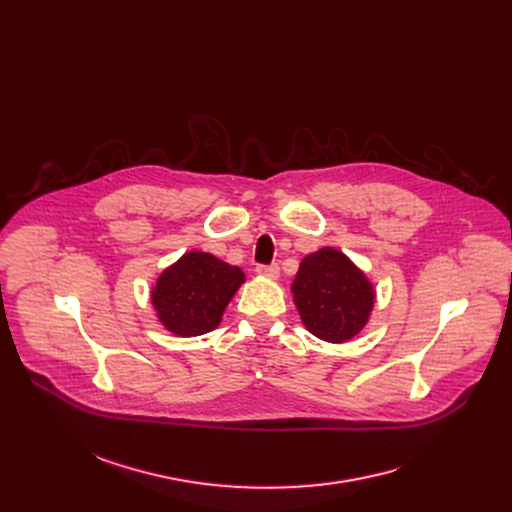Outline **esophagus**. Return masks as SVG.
Instances as JSON below:
<instances>
[{"instance_id": "1", "label": "esophagus", "mask_w": 512, "mask_h": 512, "mask_svg": "<svg viewBox=\"0 0 512 512\" xmlns=\"http://www.w3.org/2000/svg\"><path fill=\"white\" fill-rule=\"evenodd\" d=\"M255 271L259 273V275H265V277H271V279H275V277H279V265L277 263H271V265H257L255 267Z\"/></svg>"}]
</instances>
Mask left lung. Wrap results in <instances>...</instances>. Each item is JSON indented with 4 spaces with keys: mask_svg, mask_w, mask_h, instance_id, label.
Wrapping results in <instances>:
<instances>
[{
    "mask_svg": "<svg viewBox=\"0 0 512 512\" xmlns=\"http://www.w3.org/2000/svg\"><path fill=\"white\" fill-rule=\"evenodd\" d=\"M306 328L328 342H344L367 324L373 287L340 251L324 247L308 255L291 285Z\"/></svg>",
    "mask_w": 512,
    "mask_h": 512,
    "instance_id": "left-lung-1",
    "label": "left lung"
}]
</instances>
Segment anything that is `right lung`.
<instances>
[{
  "label": "right lung",
  "mask_w": 512,
  "mask_h": 512,
  "mask_svg": "<svg viewBox=\"0 0 512 512\" xmlns=\"http://www.w3.org/2000/svg\"><path fill=\"white\" fill-rule=\"evenodd\" d=\"M245 275L210 253L192 251L168 267L152 294L164 326L178 336L214 330Z\"/></svg>",
  "instance_id": "obj_1"
}]
</instances>
